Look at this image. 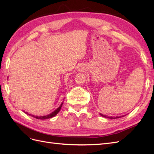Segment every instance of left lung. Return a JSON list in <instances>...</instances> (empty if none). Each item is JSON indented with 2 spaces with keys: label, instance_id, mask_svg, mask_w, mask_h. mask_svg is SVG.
<instances>
[{
  "label": "left lung",
  "instance_id": "obj_1",
  "mask_svg": "<svg viewBox=\"0 0 154 154\" xmlns=\"http://www.w3.org/2000/svg\"><path fill=\"white\" fill-rule=\"evenodd\" d=\"M100 115L102 116H103V117L108 118H110V119H115V118H119V117H116V118H113V117H108V116H105V115H103V114H100Z\"/></svg>",
  "mask_w": 154,
  "mask_h": 154
}]
</instances>
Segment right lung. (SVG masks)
Listing matches in <instances>:
<instances>
[{
    "label": "right lung",
    "mask_w": 154,
    "mask_h": 154,
    "mask_svg": "<svg viewBox=\"0 0 154 154\" xmlns=\"http://www.w3.org/2000/svg\"><path fill=\"white\" fill-rule=\"evenodd\" d=\"M62 104L63 103L61 104V106H60L59 108H57V109H56L55 111H54L52 113L48 114V115H46V116H40V117H38V116H32V117H34L35 116V118H36V119H49V118H51L54 117V116L55 115H57L58 114V112L60 111V110H61V106H62ZM29 115H31V114H29Z\"/></svg>",
    "instance_id": "add662e5"
}]
</instances>
